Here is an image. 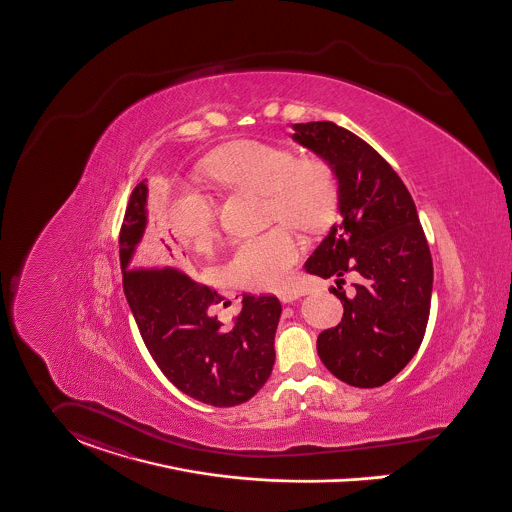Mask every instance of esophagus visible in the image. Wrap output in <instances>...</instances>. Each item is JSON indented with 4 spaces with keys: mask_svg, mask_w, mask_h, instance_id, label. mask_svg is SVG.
I'll list each match as a JSON object with an SVG mask.
<instances>
[{
    "mask_svg": "<svg viewBox=\"0 0 512 512\" xmlns=\"http://www.w3.org/2000/svg\"><path fill=\"white\" fill-rule=\"evenodd\" d=\"M277 299H279L283 305H287V303L297 301V299H299V293H297V291H281V293L277 295Z\"/></svg>",
    "mask_w": 512,
    "mask_h": 512,
    "instance_id": "1",
    "label": "esophagus"
}]
</instances>
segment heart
<instances>
[{
    "label": "heart",
    "instance_id": "obj_1",
    "mask_svg": "<svg viewBox=\"0 0 512 512\" xmlns=\"http://www.w3.org/2000/svg\"><path fill=\"white\" fill-rule=\"evenodd\" d=\"M202 171L219 186L262 192L270 223L287 221L303 233H320L336 219L338 176L320 157L297 159L289 147L240 139L207 155ZM167 229L182 244L204 250L217 233L215 200L194 186L176 188L167 207ZM301 250L295 233L277 225L258 237L240 240L225 264V272L242 289H279L297 264Z\"/></svg>",
    "mask_w": 512,
    "mask_h": 512
}]
</instances>
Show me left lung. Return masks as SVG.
<instances>
[{
  "mask_svg": "<svg viewBox=\"0 0 512 512\" xmlns=\"http://www.w3.org/2000/svg\"><path fill=\"white\" fill-rule=\"evenodd\" d=\"M291 139L328 161L340 184V223L308 256L305 270L336 277L343 303L338 326L316 349L343 382L375 388L398 375L417 353L431 308L433 262L408 188L361 137L332 122L293 124ZM360 275L347 298L340 275Z\"/></svg>",
  "mask_w": 512,
  "mask_h": 512,
  "instance_id": "1",
  "label": "left lung"
}]
</instances>
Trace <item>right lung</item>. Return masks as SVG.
Returning <instances> with one entry per match:
<instances>
[{
	"label": "right lung",
	"instance_id": "right-lung-1",
	"mask_svg": "<svg viewBox=\"0 0 512 512\" xmlns=\"http://www.w3.org/2000/svg\"><path fill=\"white\" fill-rule=\"evenodd\" d=\"M139 182L120 231L124 295L139 334L163 375L186 396L215 408L248 402L272 375L281 305L275 297L242 295L233 326L209 308L223 301L176 268L136 270L147 231V190Z\"/></svg>",
	"mask_w": 512,
	"mask_h": 512
}]
</instances>
